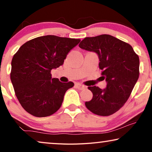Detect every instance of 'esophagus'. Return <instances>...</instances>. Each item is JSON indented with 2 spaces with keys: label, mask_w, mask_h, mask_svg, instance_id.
Returning <instances> with one entry per match:
<instances>
[{
  "label": "esophagus",
  "mask_w": 152,
  "mask_h": 152,
  "mask_svg": "<svg viewBox=\"0 0 152 152\" xmlns=\"http://www.w3.org/2000/svg\"><path fill=\"white\" fill-rule=\"evenodd\" d=\"M75 86L77 88L79 89V90H84V89L86 88V86H84V85L80 84H76Z\"/></svg>",
  "instance_id": "1"
}]
</instances>
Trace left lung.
I'll use <instances>...</instances> for the list:
<instances>
[{
  "label": "left lung",
  "mask_w": 152,
  "mask_h": 152,
  "mask_svg": "<svg viewBox=\"0 0 152 152\" xmlns=\"http://www.w3.org/2000/svg\"><path fill=\"white\" fill-rule=\"evenodd\" d=\"M79 46L98 55L107 88L88 86L93 98L85 105L95 115L109 116L123 107L139 77V57L132 45L109 34L86 37Z\"/></svg>",
  "instance_id": "obj_1"
}]
</instances>
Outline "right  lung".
Here are the masks:
<instances>
[{
	"label": "right lung",
	"instance_id": "obj_1",
	"mask_svg": "<svg viewBox=\"0 0 152 152\" xmlns=\"http://www.w3.org/2000/svg\"><path fill=\"white\" fill-rule=\"evenodd\" d=\"M80 39L47 35L27 41L14 54L10 72L20 105L35 117L53 115L61 107L64 95L74 83L52 78L51 70L64 64Z\"/></svg>",
	"mask_w": 152,
	"mask_h": 152
}]
</instances>
